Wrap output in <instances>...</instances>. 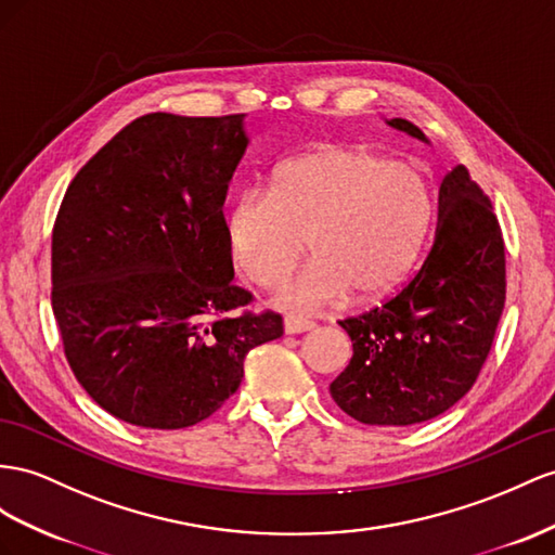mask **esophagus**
I'll use <instances>...</instances> for the list:
<instances>
[{
  "mask_svg": "<svg viewBox=\"0 0 555 555\" xmlns=\"http://www.w3.org/2000/svg\"><path fill=\"white\" fill-rule=\"evenodd\" d=\"M311 328H314V321H309L305 317H297V314L283 317V331H286L288 335L305 333V331H311Z\"/></svg>",
  "mask_w": 555,
  "mask_h": 555,
  "instance_id": "1",
  "label": "esophagus"
}]
</instances>
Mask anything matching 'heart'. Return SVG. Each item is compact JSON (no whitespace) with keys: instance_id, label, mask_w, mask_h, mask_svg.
<instances>
[{"instance_id":"obj_1","label":"heart","mask_w":555,"mask_h":555,"mask_svg":"<svg viewBox=\"0 0 555 555\" xmlns=\"http://www.w3.org/2000/svg\"><path fill=\"white\" fill-rule=\"evenodd\" d=\"M420 168L359 145H323L276 168L267 190L238 192L224 212V241L255 286L276 281L305 248L311 258L276 286V300L319 307L373 300L415 264L431 222Z\"/></svg>"}]
</instances>
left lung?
<instances>
[{
    "mask_svg": "<svg viewBox=\"0 0 555 555\" xmlns=\"http://www.w3.org/2000/svg\"><path fill=\"white\" fill-rule=\"evenodd\" d=\"M393 129L426 140L415 124ZM506 300V258L492 202L454 166L438 190V224L422 267L387 302L339 321L353 357L331 385L363 424L434 420L474 387Z\"/></svg>",
    "mask_w": 555,
    "mask_h": 555,
    "instance_id": "8db88e82",
    "label": "left lung"
}]
</instances>
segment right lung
<instances>
[{"label":"right lung","instance_id":"add662e5","mask_svg":"<svg viewBox=\"0 0 555 555\" xmlns=\"http://www.w3.org/2000/svg\"><path fill=\"white\" fill-rule=\"evenodd\" d=\"M244 115L138 117L81 166L51 236L65 359L109 415L184 429L238 389L246 353L283 335L232 283L222 204Z\"/></svg>","mask_w":555,"mask_h":555}]
</instances>
